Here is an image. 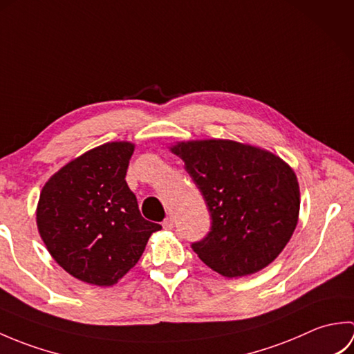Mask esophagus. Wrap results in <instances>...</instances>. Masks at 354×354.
Segmentation results:
<instances>
[{
    "instance_id": "34e87169",
    "label": "esophagus",
    "mask_w": 354,
    "mask_h": 354,
    "mask_svg": "<svg viewBox=\"0 0 354 354\" xmlns=\"http://www.w3.org/2000/svg\"><path fill=\"white\" fill-rule=\"evenodd\" d=\"M162 228L164 230H171L173 228V217H165L162 222Z\"/></svg>"
}]
</instances>
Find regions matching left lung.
I'll use <instances>...</instances> for the list:
<instances>
[{
  "instance_id": "1",
  "label": "left lung",
  "mask_w": 354,
  "mask_h": 354,
  "mask_svg": "<svg viewBox=\"0 0 354 354\" xmlns=\"http://www.w3.org/2000/svg\"><path fill=\"white\" fill-rule=\"evenodd\" d=\"M170 150L185 162L212 217L208 234L192 243L198 257L227 278L272 263L298 223L295 171L268 150L231 140L181 141Z\"/></svg>"
}]
</instances>
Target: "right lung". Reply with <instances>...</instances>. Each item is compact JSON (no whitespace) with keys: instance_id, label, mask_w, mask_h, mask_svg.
<instances>
[{"instance_id":"obj_1","label":"right lung","mask_w":354,"mask_h":354,"mask_svg":"<svg viewBox=\"0 0 354 354\" xmlns=\"http://www.w3.org/2000/svg\"><path fill=\"white\" fill-rule=\"evenodd\" d=\"M133 153L127 141L88 150L53 175L36 209L39 234L51 257L70 275L112 286L137 265L152 232L126 183Z\"/></svg>"}]
</instances>
